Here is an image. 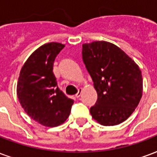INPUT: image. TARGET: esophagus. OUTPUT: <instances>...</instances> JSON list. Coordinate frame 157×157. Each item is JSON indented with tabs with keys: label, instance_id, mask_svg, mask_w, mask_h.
I'll return each mask as SVG.
<instances>
[{
	"label": "esophagus",
	"instance_id": "34e87169",
	"mask_svg": "<svg viewBox=\"0 0 157 157\" xmlns=\"http://www.w3.org/2000/svg\"><path fill=\"white\" fill-rule=\"evenodd\" d=\"M81 95H82V89H79L78 92L75 94V98H79V97L81 96Z\"/></svg>",
	"mask_w": 157,
	"mask_h": 157
}]
</instances>
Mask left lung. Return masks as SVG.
Segmentation results:
<instances>
[{"label":"left lung","instance_id":"obj_1","mask_svg":"<svg viewBox=\"0 0 157 157\" xmlns=\"http://www.w3.org/2000/svg\"><path fill=\"white\" fill-rule=\"evenodd\" d=\"M82 59L97 93L90 112L102 126H116L128 118L142 96L140 68L112 43L98 40L82 45Z\"/></svg>","mask_w":157,"mask_h":157}]
</instances>
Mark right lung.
Masks as SVG:
<instances>
[{
  "instance_id": "right-lung-1",
  "label": "right lung",
  "mask_w": 157,
  "mask_h": 157,
  "mask_svg": "<svg viewBox=\"0 0 157 157\" xmlns=\"http://www.w3.org/2000/svg\"><path fill=\"white\" fill-rule=\"evenodd\" d=\"M64 47L58 42L40 46L23 65L17 82V97L25 113L48 127L65 122L74 103L58 88L53 73L56 57Z\"/></svg>"
}]
</instances>
